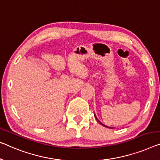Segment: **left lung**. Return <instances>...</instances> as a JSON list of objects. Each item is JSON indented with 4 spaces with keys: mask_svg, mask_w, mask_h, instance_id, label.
Here are the masks:
<instances>
[{
    "mask_svg": "<svg viewBox=\"0 0 160 160\" xmlns=\"http://www.w3.org/2000/svg\"><path fill=\"white\" fill-rule=\"evenodd\" d=\"M95 118H96V119H97V118H96V117H95ZM97 120H98V119H97ZM98 122H99L100 123H101V125H103V126H105V127H107V128H110V127H108V126H105L104 124H103V123H101V122H100V121H99L98 120Z\"/></svg>",
    "mask_w": 160,
    "mask_h": 160,
    "instance_id": "8db88e82",
    "label": "left lung"
}]
</instances>
